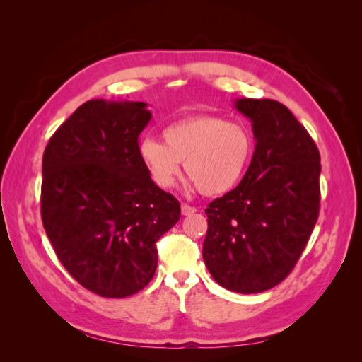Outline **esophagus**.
<instances>
[{
    "label": "esophagus",
    "mask_w": 362,
    "mask_h": 362,
    "mask_svg": "<svg viewBox=\"0 0 362 362\" xmlns=\"http://www.w3.org/2000/svg\"><path fill=\"white\" fill-rule=\"evenodd\" d=\"M181 213H182V216H190V214L196 213V208L192 206V205H187V204H182L181 205Z\"/></svg>",
    "instance_id": "esophagus-1"
}]
</instances>
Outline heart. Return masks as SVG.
<instances>
[{"label": "heart", "mask_w": 362, "mask_h": 362, "mask_svg": "<svg viewBox=\"0 0 362 362\" xmlns=\"http://www.w3.org/2000/svg\"><path fill=\"white\" fill-rule=\"evenodd\" d=\"M164 144L144 139L139 157L151 180L169 189L180 175L181 161L189 184L205 196H218L234 189L254 156V136L240 122L213 115L177 120L163 129Z\"/></svg>", "instance_id": "1"}]
</instances>
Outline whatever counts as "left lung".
Returning <instances> with one entry per match:
<instances>
[{
  "label": "left lung",
  "mask_w": 362,
  "mask_h": 362,
  "mask_svg": "<svg viewBox=\"0 0 362 362\" xmlns=\"http://www.w3.org/2000/svg\"><path fill=\"white\" fill-rule=\"evenodd\" d=\"M250 119L254 157L237 187L205 208L202 257L218 286L261 293L288 276L319 217L320 154L288 108L273 100L234 103Z\"/></svg>",
  "instance_id": "obj_1"
}]
</instances>
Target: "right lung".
<instances>
[{
    "mask_svg": "<svg viewBox=\"0 0 362 362\" xmlns=\"http://www.w3.org/2000/svg\"><path fill=\"white\" fill-rule=\"evenodd\" d=\"M146 103L90 100L49 139L42 160V222L57 258L84 288L127 298L157 269L156 243L180 202L151 180L139 136Z\"/></svg>",
    "mask_w": 362,
    "mask_h": 362,
    "instance_id": "right-lung-1",
    "label": "right lung"
}]
</instances>
